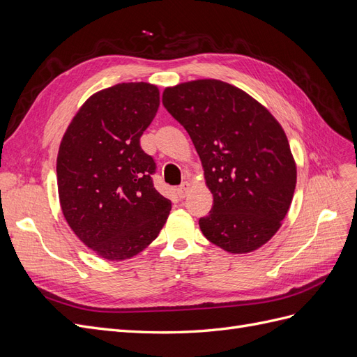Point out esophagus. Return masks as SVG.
<instances>
[{
  "label": "esophagus",
  "instance_id": "34e87169",
  "mask_svg": "<svg viewBox=\"0 0 357 357\" xmlns=\"http://www.w3.org/2000/svg\"><path fill=\"white\" fill-rule=\"evenodd\" d=\"M189 192H190V183H188V181H183L181 185L177 188V195L180 198H186Z\"/></svg>",
  "mask_w": 357,
  "mask_h": 357
}]
</instances>
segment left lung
Returning <instances> with one entry per match:
<instances>
[{"mask_svg": "<svg viewBox=\"0 0 357 357\" xmlns=\"http://www.w3.org/2000/svg\"><path fill=\"white\" fill-rule=\"evenodd\" d=\"M162 102L190 135L213 193L204 236L229 253L257 250L280 229L296 186L284 129L253 96L215 79L165 88Z\"/></svg>", "mask_w": 357, "mask_h": 357, "instance_id": "left-lung-1", "label": "left lung"}]
</instances>
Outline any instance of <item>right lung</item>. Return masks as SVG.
I'll use <instances>...</instances> for the list:
<instances>
[{"label": "right lung", "instance_id": "obj_1", "mask_svg": "<svg viewBox=\"0 0 357 357\" xmlns=\"http://www.w3.org/2000/svg\"><path fill=\"white\" fill-rule=\"evenodd\" d=\"M158 86L119 83L91 95L62 137L58 193L79 240L107 261H125L159 235L171 201L155 189V160L139 137L159 109Z\"/></svg>", "mask_w": 357, "mask_h": 357}]
</instances>
